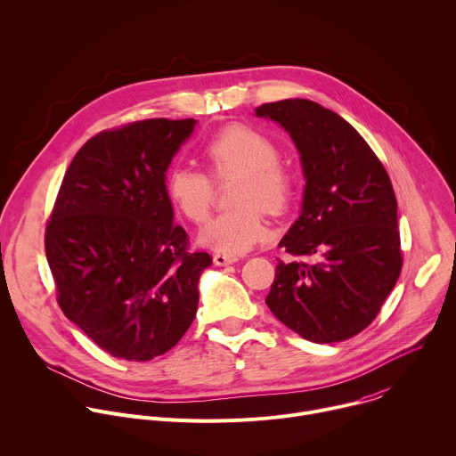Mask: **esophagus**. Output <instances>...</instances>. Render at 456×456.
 Listing matches in <instances>:
<instances>
[{
	"mask_svg": "<svg viewBox=\"0 0 456 456\" xmlns=\"http://www.w3.org/2000/svg\"><path fill=\"white\" fill-rule=\"evenodd\" d=\"M213 261H215V265H218V266H225V265L236 263L238 257H236V256H227V254H215V256H213Z\"/></svg>",
	"mask_w": 456,
	"mask_h": 456,
	"instance_id": "obj_1",
	"label": "esophagus"
}]
</instances>
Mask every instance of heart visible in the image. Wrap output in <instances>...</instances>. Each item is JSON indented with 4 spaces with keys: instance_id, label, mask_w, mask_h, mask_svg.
Here are the masks:
<instances>
[{
    "instance_id": "heart-1",
    "label": "heart",
    "mask_w": 456,
    "mask_h": 456,
    "mask_svg": "<svg viewBox=\"0 0 456 456\" xmlns=\"http://www.w3.org/2000/svg\"><path fill=\"white\" fill-rule=\"evenodd\" d=\"M277 142L261 130L232 123L213 134L204 144V158L215 181L240 177L231 204L200 232V243L220 254L236 256L250 250L266 236L268 215L289 209L297 193V177L281 159ZM208 174L190 165H175L165 179L172 206L191 224H204L211 215L215 183Z\"/></svg>"
}]
</instances>
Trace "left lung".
Segmentation results:
<instances>
[{
	"mask_svg": "<svg viewBox=\"0 0 456 456\" xmlns=\"http://www.w3.org/2000/svg\"><path fill=\"white\" fill-rule=\"evenodd\" d=\"M293 139L306 177L302 213L281 240L265 298L291 331L315 344L347 340L379 314L401 266L397 200L367 141L337 112L312 100H281L256 109Z\"/></svg>",
	"mask_w": 456,
	"mask_h": 456,
	"instance_id": "1",
	"label": "left lung"
}]
</instances>
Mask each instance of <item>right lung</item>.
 <instances>
[{"label":"right lung","mask_w":456,"mask_h":456,"mask_svg":"<svg viewBox=\"0 0 456 456\" xmlns=\"http://www.w3.org/2000/svg\"><path fill=\"white\" fill-rule=\"evenodd\" d=\"M195 119L151 118L93 135L62 179L45 248L57 302L102 351L148 362L190 330L208 252L174 224L167 170Z\"/></svg>","instance_id":"obj_1"}]
</instances>
